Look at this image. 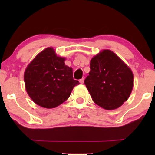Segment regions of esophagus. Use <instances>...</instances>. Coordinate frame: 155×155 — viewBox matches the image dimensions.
<instances>
[{"label":"esophagus","instance_id":"34e87169","mask_svg":"<svg viewBox=\"0 0 155 155\" xmlns=\"http://www.w3.org/2000/svg\"><path fill=\"white\" fill-rule=\"evenodd\" d=\"M80 82L81 84H83L84 83V78H82V79L80 80Z\"/></svg>","mask_w":155,"mask_h":155}]
</instances>
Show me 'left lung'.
<instances>
[{"label":"left lung","mask_w":155,"mask_h":155,"mask_svg":"<svg viewBox=\"0 0 155 155\" xmlns=\"http://www.w3.org/2000/svg\"><path fill=\"white\" fill-rule=\"evenodd\" d=\"M84 84L93 101L107 110L118 109L128 100L133 87V73L115 53L104 49L92 57Z\"/></svg>","instance_id":"1"}]
</instances>
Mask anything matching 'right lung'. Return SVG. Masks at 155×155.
I'll list each match as a JSON object with an SVG mask.
<instances>
[{
	"label": "right lung",
	"mask_w": 155,
	"mask_h": 155,
	"mask_svg": "<svg viewBox=\"0 0 155 155\" xmlns=\"http://www.w3.org/2000/svg\"><path fill=\"white\" fill-rule=\"evenodd\" d=\"M65 58L57 56L53 47L38 54L24 73L25 89L34 102L54 109L69 98L74 87L80 84L73 78V68L65 65Z\"/></svg>",
	"instance_id": "add662e5"
}]
</instances>
